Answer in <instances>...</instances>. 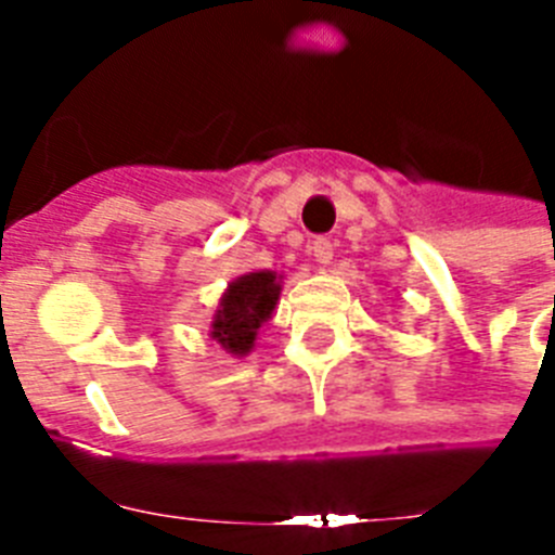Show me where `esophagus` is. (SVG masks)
<instances>
[{
	"mask_svg": "<svg viewBox=\"0 0 555 555\" xmlns=\"http://www.w3.org/2000/svg\"><path fill=\"white\" fill-rule=\"evenodd\" d=\"M313 250V259H317V264H331V259H334V242L331 238H313L311 244Z\"/></svg>",
	"mask_w": 555,
	"mask_h": 555,
	"instance_id": "esophagus-1",
	"label": "esophagus"
}]
</instances>
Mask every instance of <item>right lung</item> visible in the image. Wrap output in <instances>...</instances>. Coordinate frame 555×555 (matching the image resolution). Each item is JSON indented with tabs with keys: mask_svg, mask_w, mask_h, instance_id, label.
<instances>
[{
	"mask_svg": "<svg viewBox=\"0 0 555 555\" xmlns=\"http://www.w3.org/2000/svg\"><path fill=\"white\" fill-rule=\"evenodd\" d=\"M279 279L282 276H276L273 270H256L230 282L209 328V337L216 339L227 354H250L256 334L270 320L279 302V291H282Z\"/></svg>",
	"mask_w": 555,
	"mask_h": 555,
	"instance_id": "add662e5",
	"label": "right lung"
}]
</instances>
